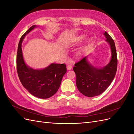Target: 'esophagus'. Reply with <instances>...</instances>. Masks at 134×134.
<instances>
[{
    "label": "esophagus",
    "mask_w": 134,
    "mask_h": 134,
    "mask_svg": "<svg viewBox=\"0 0 134 134\" xmlns=\"http://www.w3.org/2000/svg\"><path fill=\"white\" fill-rule=\"evenodd\" d=\"M66 68H67L68 70H71V69H72V66L70 65H68L66 66Z\"/></svg>",
    "instance_id": "1"
}]
</instances>
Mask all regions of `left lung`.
<instances>
[{
    "label": "left lung",
    "instance_id": "obj_1",
    "mask_svg": "<svg viewBox=\"0 0 134 134\" xmlns=\"http://www.w3.org/2000/svg\"><path fill=\"white\" fill-rule=\"evenodd\" d=\"M111 48L109 62L103 67L94 66L86 56L75 64L76 84L79 91L88 97L99 96L106 91L115 78L117 68V58L113 40L106 32L103 34Z\"/></svg>",
    "mask_w": 134,
    "mask_h": 134
}]
</instances>
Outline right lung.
I'll list each match as a JSON object with an SVG mask.
<instances>
[{
	"label": "right lung",
	"instance_id": "obj_1",
	"mask_svg": "<svg viewBox=\"0 0 134 134\" xmlns=\"http://www.w3.org/2000/svg\"><path fill=\"white\" fill-rule=\"evenodd\" d=\"M36 25L32 26L20 39L17 54V69L23 86L31 94L39 98H50L57 92L62 80L66 72L65 64L52 63L42 69H35L28 66L23 59L22 43L26 36Z\"/></svg>",
	"mask_w": 134,
	"mask_h": 134
}]
</instances>
